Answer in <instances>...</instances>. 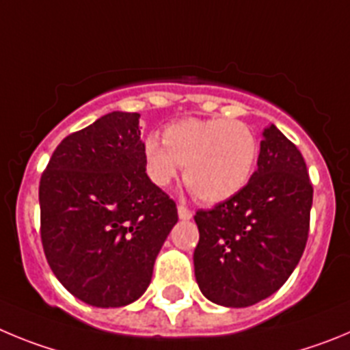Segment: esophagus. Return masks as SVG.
Here are the masks:
<instances>
[{"instance_id": "esophagus-1", "label": "esophagus", "mask_w": 350, "mask_h": 350, "mask_svg": "<svg viewBox=\"0 0 350 350\" xmlns=\"http://www.w3.org/2000/svg\"><path fill=\"white\" fill-rule=\"evenodd\" d=\"M178 216H179V219H190L191 216H193V213H191L188 207L178 206Z\"/></svg>"}]
</instances>
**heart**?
Masks as SVG:
<instances>
[{"label": "heart", "mask_w": 350, "mask_h": 350, "mask_svg": "<svg viewBox=\"0 0 350 350\" xmlns=\"http://www.w3.org/2000/svg\"><path fill=\"white\" fill-rule=\"evenodd\" d=\"M148 178L167 187L185 167L191 193L206 204L237 195L254 174L260 141L241 120L185 118L163 131V141L148 136L143 144Z\"/></svg>", "instance_id": "b5f03b06"}]
</instances>
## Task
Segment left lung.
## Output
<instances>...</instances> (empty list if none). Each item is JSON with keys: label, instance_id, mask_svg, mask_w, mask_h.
<instances>
[{"label": "left lung", "instance_id": "8db88e82", "mask_svg": "<svg viewBox=\"0 0 350 350\" xmlns=\"http://www.w3.org/2000/svg\"><path fill=\"white\" fill-rule=\"evenodd\" d=\"M312 185L298 148L275 125L263 129L250 183L213 209L197 211L195 279L223 307H250L281 288L308 237Z\"/></svg>", "mask_w": 350, "mask_h": 350}]
</instances>
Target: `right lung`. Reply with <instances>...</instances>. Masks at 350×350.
I'll return each instance as SVG.
<instances>
[{"label": "right lung", "mask_w": 350, "mask_h": 350, "mask_svg": "<svg viewBox=\"0 0 350 350\" xmlns=\"http://www.w3.org/2000/svg\"><path fill=\"white\" fill-rule=\"evenodd\" d=\"M139 116L113 111L69 134L40 181L46 261L59 282L92 307L141 298L178 223L174 200L146 174Z\"/></svg>", "instance_id": "1"}]
</instances>
